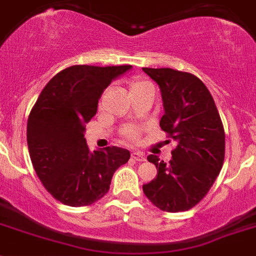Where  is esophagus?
Masks as SVG:
<instances>
[{
    "label": "esophagus",
    "instance_id": "obj_1",
    "mask_svg": "<svg viewBox=\"0 0 256 256\" xmlns=\"http://www.w3.org/2000/svg\"><path fill=\"white\" fill-rule=\"evenodd\" d=\"M132 158L134 160H138V162H143V160H146V154L143 152H140V150H134L132 153Z\"/></svg>",
    "mask_w": 256,
    "mask_h": 256
}]
</instances>
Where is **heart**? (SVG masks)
<instances>
[{
  "label": "heart",
  "mask_w": 256,
  "mask_h": 256,
  "mask_svg": "<svg viewBox=\"0 0 256 256\" xmlns=\"http://www.w3.org/2000/svg\"><path fill=\"white\" fill-rule=\"evenodd\" d=\"M146 86H148V84L140 79H130V82H128V90H130V96H134L136 93L144 89ZM123 137L126 140H137L138 137H140V130L136 126H128L123 130Z\"/></svg>",
  "instance_id": "b5f03b06"
}]
</instances>
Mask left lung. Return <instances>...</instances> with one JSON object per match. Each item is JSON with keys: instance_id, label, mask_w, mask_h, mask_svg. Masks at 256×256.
Segmentation results:
<instances>
[{"instance_id": "8db88e82", "label": "left lung", "mask_w": 256, "mask_h": 256, "mask_svg": "<svg viewBox=\"0 0 256 256\" xmlns=\"http://www.w3.org/2000/svg\"><path fill=\"white\" fill-rule=\"evenodd\" d=\"M143 72L160 85L164 108L160 126L177 143L168 163L148 156L157 176L143 184V192L162 211H187L208 194L222 168V122L212 96L194 74L170 68Z\"/></svg>"}]
</instances>
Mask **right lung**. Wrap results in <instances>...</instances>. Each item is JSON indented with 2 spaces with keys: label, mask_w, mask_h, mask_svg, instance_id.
Instances as JSON below:
<instances>
[{
  "label": "right lung",
  "mask_w": 256,
  "mask_h": 256,
  "mask_svg": "<svg viewBox=\"0 0 256 256\" xmlns=\"http://www.w3.org/2000/svg\"><path fill=\"white\" fill-rule=\"evenodd\" d=\"M72 65L46 84L28 120V146L34 170L48 194L72 208L89 206L109 191L114 172L130 153L119 147L90 152L85 123L112 80L130 69Z\"/></svg>",
  "instance_id": "right-lung-1"
}]
</instances>
